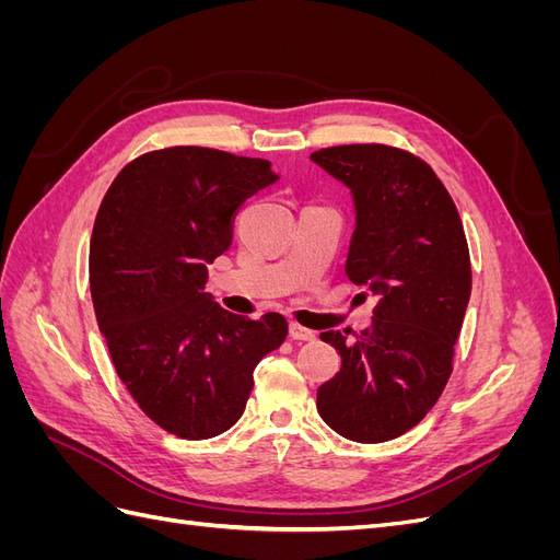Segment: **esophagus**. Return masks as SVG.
<instances>
[{
  "label": "esophagus",
  "mask_w": 560,
  "mask_h": 560,
  "mask_svg": "<svg viewBox=\"0 0 560 560\" xmlns=\"http://www.w3.org/2000/svg\"><path fill=\"white\" fill-rule=\"evenodd\" d=\"M290 336L294 338V341H315V331L296 325V322H292L290 325Z\"/></svg>",
  "instance_id": "obj_1"
}]
</instances>
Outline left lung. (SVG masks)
<instances>
[{
    "label": "left lung",
    "mask_w": 560,
    "mask_h": 560,
    "mask_svg": "<svg viewBox=\"0 0 560 560\" xmlns=\"http://www.w3.org/2000/svg\"><path fill=\"white\" fill-rule=\"evenodd\" d=\"M311 159L352 194L346 276L378 299L369 329L319 334L341 371L317 387V411L350 442H389L425 418L453 371L471 292L463 222L442 179L409 151L343 144Z\"/></svg>",
    "instance_id": "obj_1"
}]
</instances>
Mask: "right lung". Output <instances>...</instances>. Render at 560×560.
Listing matches in <instances>:
<instances>
[{
	"label": "right lung",
	"mask_w": 560,
	"mask_h": 560,
	"mask_svg": "<svg viewBox=\"0 0 560 560\" xmlns=\"http://www.w3.org/2000/svg\"><path fill=\"white\" fill-rule=\"evenodd\" d=\"M278 179L264 159L171 147L130 161L91 235V296L118 378L165 432L210 439L245 411L254 366L287 319L217 306L208 266L233 241L243 202Z\"/></svg>",
	"instance_id": "1"
}]
</instances>
